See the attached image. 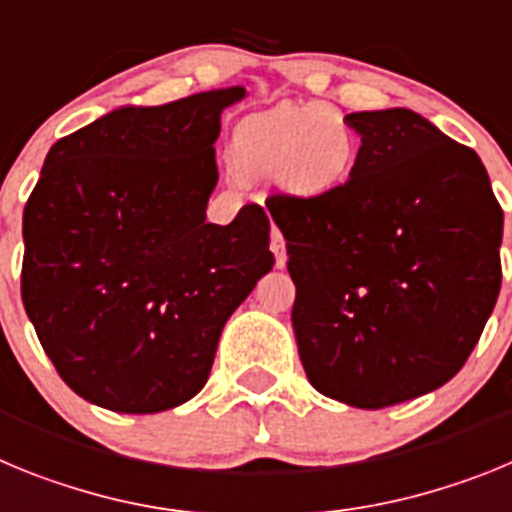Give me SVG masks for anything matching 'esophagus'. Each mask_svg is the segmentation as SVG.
<instances>
[{
    "label": "esophagus",
    "mask_w": 512,
    "mask_h": 512,
    "mask_svg": "<svg viewBox=\"0 0 512 512\" xmlns=\"http://www.w3.org/2000/svg\"><path fill=\"white\" fill-rule=\"evenodd\" d=\"M271 251H274V259H277V269L287 266V246H284V238L279 230L271 233Z\"/></svg>",
    "instance_id": "1"
}]
</instances>
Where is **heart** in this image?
<instances>
[{
	"label": "heart",
	"mask_w": 512,
	"mask_h": 512,
	"mask_svg": "<svg viewBox=\"0 0 512 512\" xmlns=\"http://www.w3.org/2000/svg\"><path fill=\"white\" fill-rule=\"evenodd\" d=\"M354 153V135L330 104H284L248 117L230 148L238 174L279 176L297 197L330 192L348 174Z\"/></svg>",
	"instance_id": "obj_1"
}]
</instances>
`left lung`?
<instances>
[{"label": "left lung", "mask_w": 512, "mask_h": 512, "mask_svg": "<svg viewBox=\"0 0 512 512\" xmlns=\"http://www.w3.org/2000/svg\"><path fill=\"white\" fill-rule=\"evenodd\" d=\"M346 184L266 202L297 287L310 384L379 410L438 390L477 346L500 292L503 210L472 148L405 107L351 112Z\"/></svg>", "instance_id": "left-lung-1"}]
</instances>
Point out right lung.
<instances>
[{"mask_svg": "<svg viewBox=\"0 0 512 512\" xmlns=\"http://www.w3.org/2000/svg\"><path fill=\"white\" fill-rule=\"evenodd\" d=\"M246 87L125 104L56 140L22 215V302L79 397L171 410L205 387L223 325L274 266L269 217L207 223L220 115Z\"/></svg>", "mask_w": 512, "mask_h": 512, "instance_id": "right-lung-1", "label": "right lung"}]
</instances>
